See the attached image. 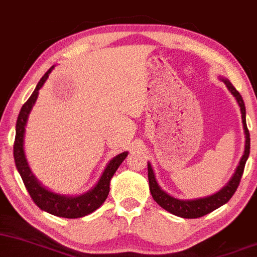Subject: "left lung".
I'll return each instance as SVG.
<instances>
[{
  "label": "left lung",
  "mask_w": 257,
  "mask_h": 257,
  "mask_svg": "<svg viewBox=\"0 0 257 257\" xmlns=\"http://www.w3.org/2000/svg\"><path fill=\"white\" fill-rule=\"evenodd\" d=\"M222 81L226 84L227 89L230 90L232 95L234 96L237 99L238 104L240 107V113H242V121H243V127L244 132H245V150H244L243 158L240 159L239 166L237 167L236 172H234L232 179L228 182L224 189L220 190L219 192L214 194L209 197L200 198V200H192V201H182L177 200V198L172 197V196L167 195L164 190L159 186L158 182H156L155 176H154V172L152 170V166L148 164V179H149V188H150V194H152L154 201L159 204L160 207H162L164 209L167 210L174 215L180 216V218L185 219H196L201 218V216L207 215L213 210H215L216 208L221 207L222 204L227 203L230 201V198L233 196L234 192L239 185L240 179H242L244 167H245V162L249 158L250 153V134L249 130L246 127V120H245V105H244V101L240 96V93L237 91L236 87L231 84L230 80L222 79Z\"/></svg>",
  "instance_id": "left-lung-1"
}]
</instances>
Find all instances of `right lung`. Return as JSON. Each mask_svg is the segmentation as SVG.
<instances>
[{"mask_svg":"<svg viewBox=\"0 0 257 257\" xmlns=\"http://www.w3.org/2000/svg\"><path fill=\"white\" fill-rule=\"evenodd\" d=\"M54 66L48 69L47 73L41 78L36 86L35 91L30 96V98L21 107L19 116L17 120V126H15V141H14V161L17 166L18 172L20 173L21 179H23L24 185L30 194V197L35 202L36 206L41 208L44 212H48L53 215L61 216V218L75 219L85 216L87 214L95 212L97 208L103 204V202L109 194V183L111 177L114 176L117 167L121 165V162L127 156V152L119 154L108 164L107 167L102 174L99 182L92 190H90L86 194L77 196V197H68V196H62L54 194L49 191L37 182L35 176L30 171L29 165L24 154V134H25V126L27 117H29L30 111H31L33 104L38 96V90L43 86V84L49 77V73Z\"/></svg>","mask_w":257,"mask_h":257,"instance_id":"right-lung-1","label":"right lung"}]
</instances>
